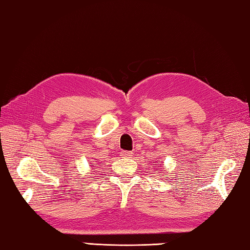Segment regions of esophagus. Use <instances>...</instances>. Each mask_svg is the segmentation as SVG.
Listing matches in <instances>:
<instances>
[{"label": "esophagus", "mask_w": 250, "mask_h": 250, "mask_svg": "<svg viewBox=\"0 0 250 250\" xmlns=\"http://www.w3.org/2000/svg\"><path fill=\"white\" fill-rule=\"evenodd\" d=\"M121 155L123 158H131V157H133V152H131V151H122Z\"/></svg>", "instance_id": "34e87169"}]
</instances>
